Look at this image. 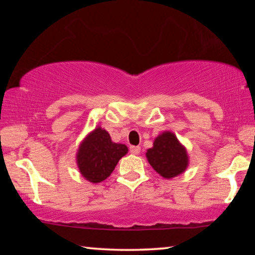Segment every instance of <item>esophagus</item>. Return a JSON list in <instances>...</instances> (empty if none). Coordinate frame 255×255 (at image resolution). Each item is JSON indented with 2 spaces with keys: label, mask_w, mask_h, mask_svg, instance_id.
<instances>
[{
  "label": "esophagus",
  "mask_w": 255,
  "mask_h": 255,
  "mask_svg": "<svg viewBox=\"0 0 255 255\" xmlns=\"http://www.w3.org/2000/svg\"><path fill=\"white\" fill-rule=\"evenodd\" d=\"M129 150H130V153L132 155H138L140 152V147L139 146H130V148H129Z\"/></svg>",
  "instance_id": "esophagus-1"
}]
</instances>
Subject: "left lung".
I'll return each instance as SVG.
<instances>
[{
  "mask_svg": "<svg viewBox=\"0 0 255 255\" xmlns=\"http://www.w3.org/2000/svg\"><path fill=\"white\" fill-rule=\"evenodd\" d=\"M150 166L164 179L175 178L187 170L189 156L187 148L172 131H163L155 138L153 147L146 152Z\"/></svg>",
  "mask_w": 255,
  "mask_h": 255,
  "instance_id": "1",
  "label": "left lung"
}]
</instances>
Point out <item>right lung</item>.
Returning <instances> with one entry per match:
<instances>
[{"mask_svg": "<svg viewBox=\"0 0 255 255\" xmlns=\"http://www.w3.org/2000/svg\"><path fill=\"white\" fill-rule=\"evenodd\" d=\"M128 153L125 144L114 143L106 129L98 126L81 141L76 153L80 173L91 183H100L110 176L119 159Z\"/></svg>", "mask_w": 255, "mask_h": 255, "instance_id": "obj_1", "label": "right lung"}]
</instances>
